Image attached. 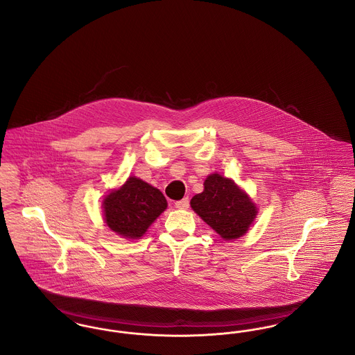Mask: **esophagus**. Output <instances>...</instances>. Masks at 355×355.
<instances>
[{
  "instance_id": "34e87169",
  "label": "esophagus",
  "mask_w": 355,
  "mask_h": 355,
  "mask_svg": "<svg viewBox=\"0 0 355 355\" xmlns=\"http://www.w3.org/2000/svg\"><path fill=\"white\" fill-rule=\"evenodd\" d=\"M175 207H177V209H187V207H189V198L185 197L184 200L177 201V202H175Z\"/></svg>"
}]
</instances>
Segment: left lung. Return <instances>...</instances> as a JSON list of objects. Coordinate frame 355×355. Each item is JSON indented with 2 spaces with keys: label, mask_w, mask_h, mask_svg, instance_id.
<instances>
[{
  "label": "left lung",
  "mask_w": 355,
  "mask_h": 355,
  "mask_svg": "<svg viewBox=\"0 0 355 355\" xmlns=\"http://www.w3.org/2000/svg\"><path fill=\"white\" fill-rule=\"evenodd\" d=\"M202 193L190 201L193 210L223 239L243 236L257 216L249 197L229 178L211 174L205 181Z\"/></svg>",
  "instance_id": "obj_1"
}]
</instances>
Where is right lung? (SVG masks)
<instances>
[{
	"label": "right lung",
	"mask_w": 355,
	"mask_h": 355,
	"mask_svg": "<svg viewBox=\"0 0 355 355\" xmlns=\"http://www.w3.org/2000/svg\"><path fill=\"white\" fill-rule=\"evenodd\" d=\"M166 206L168 202L158 189L130 177L119 190L105 198V220L119 236L137 239L145 234Z\"/></svg>",
	"instance_id": "obj_1"
}]
</instances>
